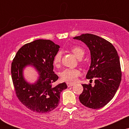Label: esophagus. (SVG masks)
<instances>
[{
  "mask_svg": "<svg viewBox=\"0 0 129 129\" xmlns=\"http://www.w3.org/2000/svg\"><path fill=\"white\" fill-rule=\"evenodd\" d=\"M67 85L68 87H70L73 86V85H75V84H73V83H67Z\"/></svg>",
  "mask_w": 129,
  "mask_h": 129,
  "instance_id": "esophagus-1",
  "label": "esophagus"
}]
</instances>
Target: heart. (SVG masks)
I'll return each mask as SVG.
<instances>
[{"mask_svg": "<svg viewBox=\"0 0 129 129\" xmlns=\"http://www.w3.org/2000/svg\"><path fill=\"white\" fill-rule=\"evenodd\" d=\"M70 50L78 58L81 59L84 54V50L78 46H73L71 47ZM62 53L59 51L54 56L53 59V63L56 67H58L61 62ZM81 72L78 69H66L60 73V78L63 81L67 82H74L77 80L78 76L81 75Z\"/></svg>", "mask_w": 129, "mask_h": 129, "instance_id": "1", "label": "heart"}]
</instances>
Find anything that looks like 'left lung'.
<instances>
[{"mask_svg":"<svg viewBox=\"0 0 129 129\" xmlns=\"http://www.w3.org/2000/svg\"><path fill=\"white\" fill-rule=\"evenodd\" d=\"M85 43L91 54V65L87 79H94V85L82 84L80 102L90 109L104 107L112 100L121 81L119 57L114 46L100 36L82 34L73 38Z\"/></svg>","mask_w":129,"mask_h":129,"instance_id":"obj_1","label":"left lung"}]
</instances>
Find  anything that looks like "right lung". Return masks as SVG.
Instances as JSON below:
<instances>
[{
    "label": "right lung",
    "mask_w": 129,
    "mask_h": 129,
    "mask_svg": "<svg viewBox=\"0 0 129 129\" xmlns=\"http://www.w3.org/2000/svg\"><path fill=\"white\" fill-rule=\"evenodd\" d=\"M59 48L50 40H36L22 46L11 63L16 96L33 112L45 113L54 110L59 103L61 91L67 88L65 82L53 85L58 79L53 72V59ZM28 65L33 66L39 74L35 84L28 83L23 78V69Z\"/></svg>",
    "instance_id": "right-lung-1"
}]
</instances>
